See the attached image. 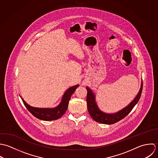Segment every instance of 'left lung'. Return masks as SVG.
I'll list each match as a JSON object with an SVG mask.
<instances>
[{
	"label": "left lung",
	"mask_w": 158,
	"mask_h": 158,
	"mask_svg": "<svg viewBox=\"0 0 158 158\" xmlns=\"http://www.w3.org/2000/svg\"><path fill=\"white\" fill-rule=\"evenodd\" d=\"M142 88L143 82H142L141 87L139 94L136 96L135 99L127 107H125L122 110L118 112L117 113L108 114L101 112L98 109L95 102V95L89 87H86L87 90V103L89 112L92 118L96 122L106 125L114 124L124 118L130 113V112L132 110V109L134 108V107L140 99V98L142 95Z\"/></svg>",
	"instance_id": "1"
}]
</instances>
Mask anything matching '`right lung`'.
Returning a JSON list of instances; mask_svg holds the SVG:
<instances>
[{
	"instance_id": "obj_1",
	"label": "right lung",
	"mask_w": 158,
	"mask_h": 158,
	"mask_svg": "<svg viewBox=\"0 0 158 158\" xmlns=\"http://www.w3.org/2000/svg\"><path fill=\"white\" fill-rule=\"evenodd\" d=\"M79 85L71 87L68 89L64 94L61 103L56 107L53 109L46 108H36L33 107L27 104L21 98L23 102L27 109V110L36 118L44 121H51L60 118L67 110L68 103L71 98V96L74 92Z\"/></svg>"
}]
</instances>
